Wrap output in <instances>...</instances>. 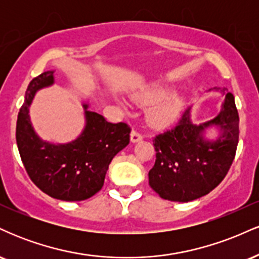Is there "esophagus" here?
Wrapping results in <instances>:
<instances>
[{"instance_id":"1","label":"esophagus","mask_w":259,"mask_h":259,"mask_svg":"<svg viewBox=\"0 0 259 259\" xmlns=\"http://www.w3.org/2000/svg\"><path fill=\"white\" fill-rule=\"evenodd\" d=\"M142 138H144V136H142L140 133L135 132V130H133L132 134H130V141H132L133 144H136V142H140V141H141V140H142Z\"/></svg>"}]
</instances>
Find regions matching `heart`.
Returning a JSON list of instances; mask_svg holds the SVG:
<instances>
[{
  "label": "heart",
  "instance_id": "b5f03b06",
  "mask_svg": "<svg viewBox=\"0 0 259 259\" xmlns=\"http://www.w3.org/2000/svg\"><path fill=\"white\" fill-rule=\"evenodd\" d=\"M139 106H153L147 111V120L152 126L163 127L178 119L184 108V99L178 94L169 95L165 86L152 84L132 95Z\"/></svg>",
  "mask_w": 259,
  "mask_h": 259
}]
</instances>
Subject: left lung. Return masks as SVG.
<instances>
[{
  "mask_svg": "<svg viewBox=\"0 0 259 259\" xmlns=\"http://www.w3.org/2000/svg\"><path fill=\"white\" fill-rule=\"evenodd\" d=\"M221 92L224 95L225 89ZM212 127L219 134L209 140L205 132ZM237 144L239 113L231 92L225 95L218 115L204 123L191 120L190 107L174 129L154 138L156 162L148 171L150 186L162 198L174 202H190L209 194L230 169Z\"/></svg>",
  "mask_w": 259,
  "mask_h": 259,
  "instance_id": "obj_1",
  "label": "left lung"
}]
</instances>
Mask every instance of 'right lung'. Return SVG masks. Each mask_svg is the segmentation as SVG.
Returning a JSON list of instances; mask_svg holds the SVG:
<instances>
[{
	"instance_id": "1",
	"label": "right lung",
	"mask_w": 259,
	"mask_h": 259,
	"mask_svg": "<svg viewBox=\"0 0 259 259\" xmlns=\"http://www.w3.org/2000/svg\"><path fill=\"white\" fill-rule=\"evenodd\" d=\"M53 70L30 81L18 113L16 139L20 158L32 183L41 191L62 201H84L102 189L109 163L129 145L130 127L108 123L82 103L85 126L67 144H52L38 138L29 108L38 90L55 84Z\"/></svg>"
}]
</instances>
